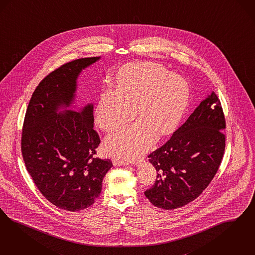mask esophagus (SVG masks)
<instances>
[{
	"label": "esophagus",
	"instance_id": "obj_1",
	"mask_svg": "<svg viewBox=\"0 0 255 255\" xmlns=\"http://www.w3.org/2000/svg\"><path fill=\"white\" fill-rule=\"evenodd\" d=\"M113 162H114V164L115 166H121V165H127V164H128V162L124 161L123 160H120V159H114Z\"/></svg>",
	"mask_w": 255,
	"mask_h": 255
}]
</instances>
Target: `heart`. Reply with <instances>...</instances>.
Listing matches in <instances>:
<instances>
[{"instance_id":"obj_1","label":"heart","mask_w":255,"mask_h":255,"mask_svg":"<svg viewBox=\"0 0 255 255\" xmlns=\"http://www.w3.org/2000/svg\"><path fill=\"white\" fill-rule=\"evenodd\" d=\"M189 99L187 82L163 67L138 62L123 68L117 87L106 86L95 111V124L112 131L132 117L139 120L118 128L105 140V149L114 157L138 159L158 137L173 131L183 115Z\"/></svg>"}]
</instances>
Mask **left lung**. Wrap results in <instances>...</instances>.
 I'll return each mask as SVG.
<instances>
[{"label": "left lung", "instance_id": "obj_1", "mask_svg": "<svg viewBox=\"0 0 255 255\" xmlns=\"http://www.w3.org/2000/svg\"><path fill=\"white\" fill-rule=\"evenodd\" d=\"M225 128L220 100L213 92L168 141L148 155L157 179L144 195L154 206L182 207L207 188L223 159Z\"/></svg>", "mask_w": 255, "mask_h": 255}]
</instances>
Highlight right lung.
Instances as JSON below:
<instances>
[{
	"mask_svg": "<svg viewBox=\"0 0 255 255\" xmlns=\"http://www.w3.org/2000/svg\"><path fill=\"white\" fill-rule=\"evenodd\" d=\"M99 57L73 60L45 76L29 101L21 132V154L34 183L55 206L78 212L95 203L113 162L95 157L100 143L94 129V106L80 112L69 107L76 78Z\"/></svg>",
	"mask_w": 255,
	"mask_h": 255,
	"instance_id": "add662e5",
	"label": "right lung"
}]
</instances>
